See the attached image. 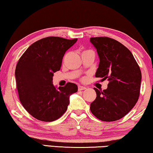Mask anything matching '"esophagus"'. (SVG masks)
Instances as JSON below:
<instances>
[{
	"instance_id": "obj_1",
	"label": "esophagus",
	"mask_w": 153,
	"mask_h": 153,
	"mask_svg": "<svg viewBox=\"0 0 153 153\" xmlns=\"http://www.w3.org/2000/svg\"><path fill=\"white\" fill-rule=\"evenodd\" d=\"M87 89L85 87H83V86H80L79 85L78 86V91H82V90H85Z\"/></svg>"
}]
</instances>
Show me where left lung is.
Listing matches in <instances>:
<instances>
[{
    "label": "left lung",
    "mask_w": 153,
    "mask_h": 153,
    "mask_svg": "<svg viewBox=\"0 0 153 153\" xmlns=\"http://www.w3.org/2000/svg\"><path fill=\"white\" fill-rule=\"evenodd\" d=\"M100 58L96 77L107 79V89L94 88L96 98L90 110L99 120L115 121L132 109L140 94L141 72L134 56L118 41L107 36L90 38Z\"/></svg>",
    "instance_id": "8db88e82"
}]
</instances>
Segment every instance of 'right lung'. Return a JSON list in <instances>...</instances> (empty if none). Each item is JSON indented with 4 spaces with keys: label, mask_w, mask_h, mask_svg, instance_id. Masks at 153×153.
<instances>
[{
    "label": "right lung",
    "mask_w": 153,
    "mask_h": 153,
    "mask_svg": "<svg viewBox=\"0 0 153 153\" xmlns=\"http://www.w3.org/2000/svg\"><path fill=\"white\" fill-rule=\"evenodd\" d=\"M77 39L48 36L33 43L18 61L15 70L16 88L21 104L30 114L45 122L62 117L69 104V96L77 86L68 82L57 89L53 73L60 70L66 51Z\"/></svg>",
    "instance_id": "obj_1"
}]
</instances>
